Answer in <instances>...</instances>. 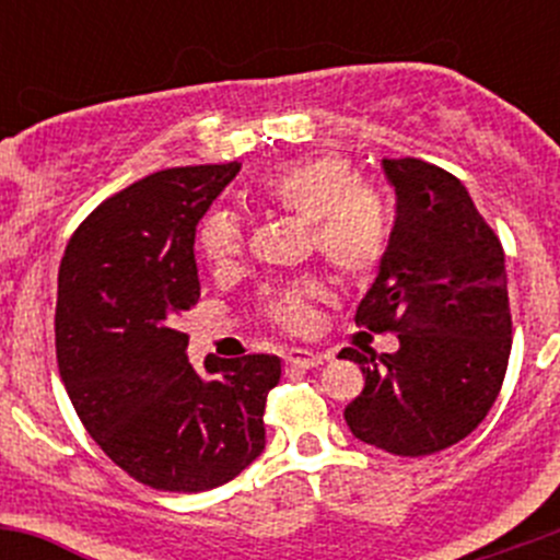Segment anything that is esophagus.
<instances>
[{"instance_id":"1","label":"esophagus","mask_w":560,"mask_h":560,"mask_svg":"<svg viewBox=\"0 0 560 560\" xmlns=\"http://www.w3.org/2000/svg\"><path fill=\"white\" fill-rule=\"evenodd\" d=\"M284 360L287 365H292V369H316V365L325 363V358H322L319 352H312V349H301V347L287 349Z\"/></svg>"}]
</instances>
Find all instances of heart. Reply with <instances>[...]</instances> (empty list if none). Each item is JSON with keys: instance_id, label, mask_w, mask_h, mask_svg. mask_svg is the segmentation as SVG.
Here are the masks:
<instances>
[{"instance_id": "heart-1", "label": "heart", "mask_w": 560, "mask_h": 560, "mask_svg": "<svg viewBox=\"0 0 560 560\" xmlns=\"http://www.w3.org/2000/svg\"><path fill=\"white\" fill-rule=\"evenodd\" d=\"M254 197L276 211L308 224L312 244L322 259L347 281H365L382 268L389 252L387 208L365 189L363 175L343 156L322 154L290 162L262 175ZM197 248L217 268L233 265L244 254V230L230 213H213L197 230ZM322 295L316 279H298L265 298V314L284 330L312 325V301Z\"/></svg>"}]
</instances>
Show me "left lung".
<instances>
[{
    "label": "left lung",
    "instance_id": "8db88e82",
    "mask_svg": "<svg viewBox=\"0 0 560 560\" xmlns=\"http://www.w3.org/2000/svg\"><path fill=\"white\" fill-rule=\"evenodd\" d=\"M395 224L354 322L398 332V352L341 349L365 387L343 409L349 431L385 453L420 457L466 439L499 398L512 349L504 248L453 173L382 160Z\"/></svg>",
    "mask_w": 560,
    "mask_h": 560
}]
</instances>
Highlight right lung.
I'll return each mask as SVG.
<instances>
[{
	"instance_id": "right-lung-1",
	"label": "right lung",
	"mask_w": 560,
	"mask_h": 560,
	"mask_svg": "<svg viewBox=\"0 0 560 560\" xmlns=\"http://www.w3.org/2000/svg\"><path fill=\"white\" fill-rule=\"evenodd\" d=\"M241 171L173 167L94 208L59 265L56 360L89 436L138 482L202 493L265 450L276 354L186 358L180 314L200 301L195 230Z\"/></svg>"
}]
</instances>
